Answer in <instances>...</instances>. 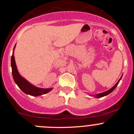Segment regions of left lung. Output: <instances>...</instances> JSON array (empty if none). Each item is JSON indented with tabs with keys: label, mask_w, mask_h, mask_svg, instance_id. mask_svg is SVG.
<instances>
[{
	"label": "left lung",
	"mask_w": 134,
	"mask_h": 134,
	"mask_svg": "<svg viewBox=\"0 0 134 134\" xmlns=\"http://www.w3.org/2000/svg\"><path fill=\"white\" fill-rule=\"evenodd\" d=\"M121 77H122V76H121ZM121 77H120V79H119V81H118V82L116 83V84H115L114 86L112 87L110 89V90H108V91H105V92H103V93H101L98 94H96V95H93V96H94L95 98H101V97H103V96H107V95L109 94H110V93H111V92L113 91L115 89L116 87V86H118V83H119L120 81V79H121Z\"/></svg>",
	"instance_id": "8db88e82"
}]
</instances>
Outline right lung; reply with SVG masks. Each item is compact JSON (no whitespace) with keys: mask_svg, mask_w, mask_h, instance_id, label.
<instances>
[{"mask_svg":"<svg viewBox=\"0 0 134 134\" xmlns=\"http://www.w3.org/2000/svg\"><path fill=\"white\" fill-rule=\"evenodd\" d=\"M16 47L15 44L14 48ZM11 67H12V74H13V77L14 82L18 86V87L24 92V93L27 94L31 95L33 96H38L40 95L44 94L52 90L53 88H48V89H43L39 88L35 86L32 85L30 84L28 81H26L24 78H23L19 73L18 72V69H17L16 62H15L14 56V50L13 52V55L11 57Z\"/></svg>","mask_w":134,"mask_h":134,"instance_id":"1","label":"right lung"}]
</instances>
